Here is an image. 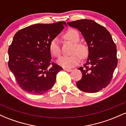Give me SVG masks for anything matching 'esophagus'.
<instances>
[{"instance_id":"obj_1","label":"esophagus","mask_w":126,"mask_h":126,"mask_svg":"<svg viewBox=\"0 0 126 126\" xmlns=\"http://www.w3.org/2000/svg\"><path fill=\"white\" fill-rule=\"evenodd\" d=\"M64 70H66V71L68 72H70L72 71V70L71 69H67V68H64Z\"/></svg>"}]
</instances>
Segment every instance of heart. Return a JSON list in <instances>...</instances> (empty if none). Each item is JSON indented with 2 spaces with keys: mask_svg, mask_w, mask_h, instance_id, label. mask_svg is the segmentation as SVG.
<instances>
[{
  "mask_svg": "<svg viewBox=\"0 0 126 126\" xmlns=\"http://www.w3.org/2000/svg\"><path fill=\"white\" fill-rule=\"evenodd\" d=\"M64 38L74 44L71 56H62L57 60V63L64 68H72L79 64L80 59H86L89 55V48L86 45L79 43L80 35L76 30L70 29L65 33ZM49 49L54 57H59L61 53L59 40L57 38L52 39L49 45Z\"/></svg>",
  "mask_w": 126,
  "mask_h": 126,
  "instance_id": "1",
  "label": "heart"
}]
</instances>
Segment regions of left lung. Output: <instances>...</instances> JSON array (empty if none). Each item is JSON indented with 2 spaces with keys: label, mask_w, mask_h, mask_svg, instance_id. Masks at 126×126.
Returning <instances> with one entry per match:
<instances>
[{
  "label": "left lung",
  "mask_w": 126,
  "mask_h": 126,
  "mask_svg": "<svg viewBox=\"0 0 126 126\" xmlns=\"http://www.w3.org/2000/svg\"><path fill=\"white\" fill-rule=\"evenodd\" d=\"M67 24L81 32L89 48L84 67L78 68L82 77L76 86L89 93L102 90L111 82L118 62L116 46L110 33L104 27L90 19L77 20Z\"/></svg>",
  "instance_id": "8db88e82"
}]
</instances>
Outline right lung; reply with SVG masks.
<instances>
[{
    "label": "right lung",
    "mask_w": 126,
    "mask_h": 126,
    "mask_svg": "<svg viewBox=\"0 0 126 126\" xmlns=\"http://www.w3.org/2000/svg\"><path fill=\"white\" fill-rule=\"evenodd\" d=\"M67 25L61 21L34 24L15 34L8 49V66L19 86L29 94L42 95L54 85L63 68L51 61L49 45Z\"/></svg>",
    "instance_id": "1"
}]
</instances>
